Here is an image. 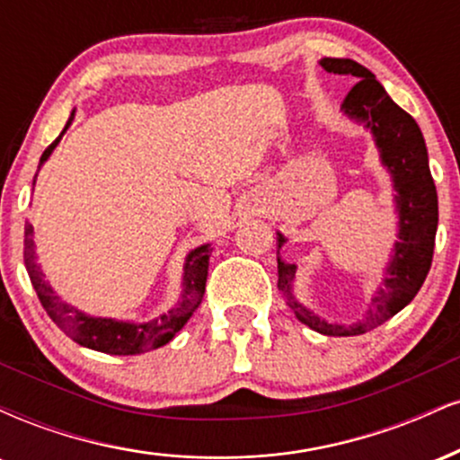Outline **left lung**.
<instances>
[{
    "label": "left lung",
    "mask_w": 460,
    "mask_h": 460,
    "mask_svg": "<svg viewBox=\"0 0 460 460\" xmlns=\"http://www.w3.org/2000/svg\"><path fill=\"white\" fill-rule=\"evenodd\" d=\"M320 65L329 73L358 79L341 103V110L352 120L363 123V128L372 131L374 142L381 151L383 166L392 175L400 226L398 242L394 244L383 283L374 292L366 315L352 324H331L298 303L292 292L296 263L283 261L279 255V251L288 242L283 234H277L279 289L296 318L309 329L331 337H350L363 335L394 318L420 292L432 263L439 205H437V188L430 175L429 151H426L424 136L413 116L395 105L392 97L385 93L381 82L374 77V73L358 62L348 60V58H322Z\"/></svg>",
    "instance_id": "1"
}]
</instances>
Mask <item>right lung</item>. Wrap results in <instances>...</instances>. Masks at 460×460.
Listing matches in <instances>:
<instances>
[{
    "label": "right lung",
    "mask_w": 460,
    "mask_h": 460,
    "mask_svg": "<svg viewBox=\"0 0 460 460\" xmlns=\"http://www.w3.org/2000/svg\"><path fill=\"white\" fill-rule=\"evenodd\" d=\"M71 119L62 129V134L47 146L43 155H40L39 168L47 162V157L51 155V151L56 149V145L60 142L65 131L71 125ZM36 183V177H34ZM23 257H25V268H28L30 281L34 285L36 294H39L40 305H43L47 315L56 322L58 329L65 331L73 341H77L79 346H86L91 350L105 352V355H140V352L155 350L164 344L172 340L179 331L183 329V324L190 320V315L197 311V307L203 300L205 294V281H208V268H209V255H212V248L209 244H203L194 248L192 252L186 257L183 263V294L181 300L172 309H168L166 314L157 315L155 320L149 322H123V320H112V318H93V315L84 314L73 305H68L54 292L49 283L45 281V274L40 270V266L36 263V252H34V226L25 223V240H23Z\"/></svg>",
    "instance_id": "right-lung-1"
}]
</instances>
